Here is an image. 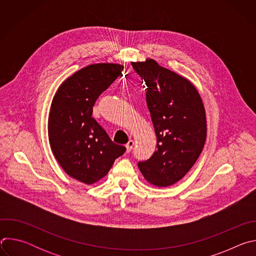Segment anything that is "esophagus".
Wrapping results in <instances>:
<instances>
[{
  "instance_id": "esophagus-1",
  "label": "esophagus",
  "mask_w": 256,
  "mask_h": 256,
  "mask_svg": "<svg viewBox=\"0 0 256 256\" xmlns=\"http://www.w3.org/2000/svg\"><path fill=\"white\" fill-rule=\"evenodd\" d=\"M132 147H134V142H132V140H130L128 142V144H126V152H130V151H132Z\"/></svg>"
}]
</instances>
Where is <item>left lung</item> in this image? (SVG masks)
I'll list each match as a JSON object with an SVG mask.
<instances>
[{
  "label": "left lung",
  "instance_id": "8db88e82",
  "mask_svg": "<svg viewBox=\"0 0 256 256\" xmlns=\"http://www.w3.org/2000/svg\"><path fill=\"white\" fill-rule=\"evenodd\" d=\"M147 86L146 101L157 136L155 153L138 163L151 184L172 186L196 162L206 138L204 107L196 87L156 60L132 62Z\"/></svg>",
  "mask_w": 256,
  "mask_h": 256
}]
</instances>
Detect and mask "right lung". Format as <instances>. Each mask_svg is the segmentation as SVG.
Returning <instances> with one entry per match:
<instances>
[{"mask_svg": "<svg viewBox=\"0 0 256 256\" xmlns=\"http://www.w3.org/2000/svg\"><path fill=\"white\" fill-rule=\"evenodd\" d=\"M122 70L118 64L83 68L60 86L52 103L48 138L52 153L66 174L86 184L104 177L126 150L92 118L97 98Z\"/></svg>", "mask_w": 256, "mask_h": 256, "instance_id": "add662e5", "label": "right lung"}]
</instances>
